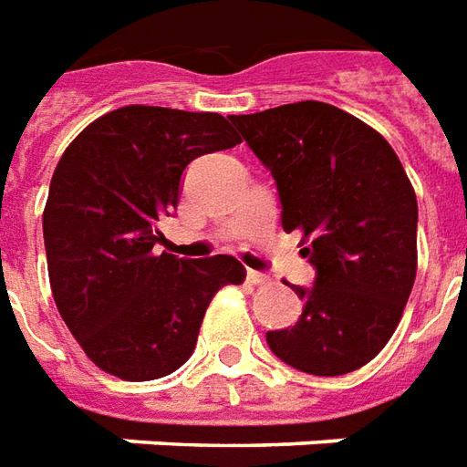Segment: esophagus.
<instances>
[{"label":"esophagus","instance_id":"34e87169","mask_svg":"<svg viewBox=\"0 0 467 467\" xmlns=\"http://www.w3.org/2000/svg\"><path fill=\"white\" fill-rule=\"evenodd\" d=\"M246 279L251 281V284H266L269 281V276L266 274H259V271H246Z\"/></svg>","mask_w":467,"mask_h":467}]
</instances>
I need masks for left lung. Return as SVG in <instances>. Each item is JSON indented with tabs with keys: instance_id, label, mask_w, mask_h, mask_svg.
<instances>
[{
	"instance_id": "1",
	"label": "left lung",
	"mask_w": 467,
	"mask_h": 467,
	"mask_svg": "<svg viewBox=\"0 0 467 467\" xmlns=\"http://www.w3.org/2000/svg\"><path fill=\"white\" fill-rule=\"evenodd\" d=\"M274 175L281 226L312 236L309 289L299 322L266 345L299 372H355L387 345L418 271V201L382 135L355 115L306 100L231 115Z\"/></svg>"
}]
</instances>
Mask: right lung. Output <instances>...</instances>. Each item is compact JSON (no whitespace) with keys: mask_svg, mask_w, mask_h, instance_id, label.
Masks as SVG:
<instances>
[{"mask_svg":"<svg viewBox=\"0 0 467 467\" xmlns=\"http://www.w3.org/2000/svg\"><path fill=\"white\" fill-rule=\"evenodd\" d=\"M226 118L128 105L82 130L59 158L42 216L52 296L85 355L145 382L193 355L213 294L244 281L234 256L158 254L198 155L239 145Z\"/></svg>","mask_w":467,"mask_h":467,"instance_id":"obj_1","label":"right lung"}]
</instances>
